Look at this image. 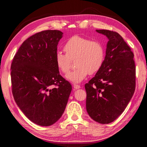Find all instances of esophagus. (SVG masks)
<instances>
[{
	"label": "esophagus",
	"instance_id": "1",
	"mask_svg": "<svg viewBox=\"0 0 147 147\" xmlns=\"http://www.w3.org/2000/svg\"><path fill=\"white\" fill-rule=\"evenodd\" d=\"M73 87H74V88L76 89H78L80 88V86L79 85H77V84H74Z\"/></svg>",
	"mask_w": 147,
	"mask_h": 147
}]
</instances>
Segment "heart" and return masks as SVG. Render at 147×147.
<instances>
[{
  "label": "heart",
  "instance_id": "1",
  "mask_svg": "<svg viewBox=\"0 0 147 147\" xmlns=\"http://www.w3.org/2000/svg\"><path fill=\"white\" fill-rule=\"evenodd\" d=\"M63 50L66 54L57 52L54 61L59 70L65 74L70 69V59L76 58L77 67L66 75L67 79L73 83L81 82L89 73H96L104 63L105 51L99 41L76 35L67 41Z\"/></svg>",
  "mask_w": 147,
  "mask_h": 147
}]
</instances>
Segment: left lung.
<instances>
[{
    "mask_svg": "<svg viewBox=\"0 0 147 147\" xmlns=\"http://www.w3.org/2000/svg\"><path fill=\"white\" fill-rule=\"evenodd\" d=\"M108 39L104 63L85 85L86 109L94 121L109 124L123 112L136 89L134 53L117 32L96 30Z\"/></svg>",
    "mask_w": 147,
    "mask_h": 147,
    "instance_id": "8db88e82",
    "label": "left lung"
}]
</instances>
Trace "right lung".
<instances>
[{
  "mask_svg": "<svg viewBox=\"0 0 147 147\" xmlns=\"http://www.w3.org/2000/svg\"><path fill=\"white\" fill-rule=\"evenodd\" d=\"M62 37L63 32L56 30L33 35L22 43L11 63L14 100L26 117L39 126H51L60 119L72 91L54 61Z\"/></svg>",
  "mask_w": 147,
  "mask_h": 147,
  "instance_id": "add662e5",
  "label": "right lung"
}]
</instances>
